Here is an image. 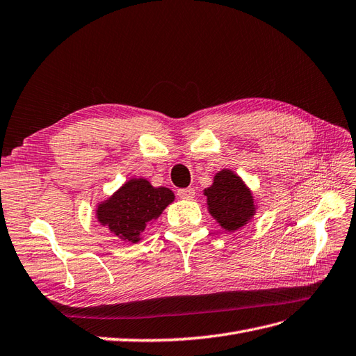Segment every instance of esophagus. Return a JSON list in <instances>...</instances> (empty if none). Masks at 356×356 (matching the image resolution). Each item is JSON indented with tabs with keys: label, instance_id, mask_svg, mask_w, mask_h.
<instances>
[{
	"label": "esophagus",
	"instance_id": "obj_1",
	"mask_svg": "<svg viewBox=\"0 0 356 356\" xmlns=\"http://www.w3.org/2000/svg\"><path fill=\"white\" fill-rule=\"evenodd\" d=\"M177 195L180 198H185V200H193L195 197V189L194 188H184V189H179Z\"/></svg>",
	"mask_w": 356,
	"mask_h": 356
}]
</instances>
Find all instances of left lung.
<instances>
[{"instance_id":"8db88e82","label":"left lung","mask_w":356,"mask_h":356,"mask_svg":"<svg viewBox=\"0 0 356 356\" xmlns=\"http://www.w3.org/2000/svg\"><path fill=\"white\" fill-rule=\"evenodd\" d=\"M204 195L211 216L230 232L243 227L254 213L252 193L230 170L220 171L213 185L204 189Z\"/></svg>"}]
</instances>
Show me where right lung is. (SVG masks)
Instances as JSON below:
<instances>
[{"mask_svg":"<svg viewBox=\"0 0 356 356\" xmlns=\"http://www.w3.org/2000/svg\"><path fill=\"white\" fill-rule=\"evenodd\" d=\"M175 200L168 188H153L145 179H131L98 206L97 217L122 241L138 243L140 234Z\"/></svg>","mask_w":356,"mask_h":356,"instance_id":"add662e5","label":"right lung"}]
</instances>
